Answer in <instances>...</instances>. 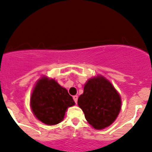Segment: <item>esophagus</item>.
<instances>
[{
	"instance_id": "esophagus-1",
	"label": "esophagus",
	"mask_w": 152,
	"mask_h": 152,
	"mask_svg": "<svg viewBox=\"0 0 152 152\" xmlns=\"http://www.w3.org/2000/svg\"><path fill=\"white\" fill-rule=\"evenodd\" d=\"M77 98H78V96H77V95H75V96H73V100H74V101L75 102V103H77Z\"/></svg>"
}]
</instances>
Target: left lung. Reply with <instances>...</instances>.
I'll return each mask as SVG.
<instances>
[{
    "mask_svg": "<svg viewBox=\"0 0 152 152\" xmlns=\"http://www.w3.org/2000/svg\"><path fill=\"white\" fill-rule=\"evenodd\" d=\"M121 103L119 93L103 76L89 79L77 100L87 121L96 129L107 128L116 120Z\"/></svg>",
    "mask_w": 152,
    "mask_h": 152,
    "instance_id": "1",
    "label": "left lung"
}]
</instances>
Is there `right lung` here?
<instances>
[{"label": "right lung", "mask_w": 152, "mask_h": 152, "mask_svg": "<svg viewBox=\"0 0 152 152\" xmlns=\"http://www.w3.org/2000/svg\"><path fill=\"white\" fill-rule=\"evenodd\" d=\"M75 101L65 88L54 79L42 77L37 81L30 98L32 111L39 120L49 126L61 123L67 109Z\"/></svg>", "instance_id": "obj_1"}]
</instances>
